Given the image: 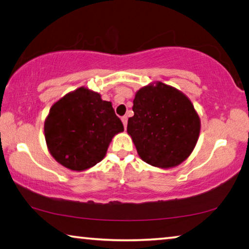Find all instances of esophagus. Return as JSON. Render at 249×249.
Returning a JSON list of instances; mask_svg holds the SVG:
<instances>
[{
  "label": "esophagus",
  "mask_w": 249,
  "mask_h": 249,
  "mask_svg": "<svg viewBox=\"0 0 249 249\" xmlns=\"http://www.w3.org/2000/svg\"><path fill=\"white\" fill-rule=\"evenodd\" d=\"M122 122H123L124 128H126V126H127V116H123V117H122Z\"/></svg>",
  "instance_id": "34e87169"
}]
</instances>
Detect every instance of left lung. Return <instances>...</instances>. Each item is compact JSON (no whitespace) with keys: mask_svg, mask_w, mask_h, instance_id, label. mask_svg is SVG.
<instances>
[{"mask_svg":"<svg viewBox=\"0 0 249 249\" xmlns=\"http://www.w3.org/2000/svg\"><path fill=\"white\" fill-rule=\"evenodd\" d=\"M133 103L127 133L140 157L163 169L184 161L195 149L201 127L188 96L158 81L138 90Z\"/></svg>","mask_w":249,"mask_h":249,"instance_id":"1","label":"left lung"}]
</instances>
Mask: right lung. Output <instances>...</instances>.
I'll return each instance as SVG.
<instances>
[{
  "instance_id": "obj_1",
  "label": "right lung",
  "mask_w": 249,
  "mask_h": 249,
  "mask_svg": "<svg viewBox=\"0 0 249 249\" xmlns=\"http://www.w3.org/2000/svg\"><path fill=\"white\" fill-rule=\"evenodd\" d=\"M44 130L53 157L68 169L82 171L104 158L112 138L124 126L111 102L81 87L53 105Z\"/></svg>"
}]
</instances>
